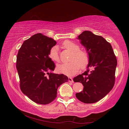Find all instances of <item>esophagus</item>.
<instances>
[{
    "mask_svg": "<svg viewBox=\"0 0 129 129\" xmlns=\"http://www.w3.org/2000/svg\"><path fill=\"white\" fill-rule=\"evenodd\" d=\"M69 81L71 82V83H73V80L72 77H69Z\"/></svg>",
    "mask_w": 129,
    "mask_h": 129,
    "instance_id": "1",
    "label": "esophagus"
}]
</instances>
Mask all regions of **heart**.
<instances>
[{
  "label": "heart",
  "instance_id": "obj_1",
  "mask_svg": "<svg viewBox=\"0 0 129 129\" xmlns=\"http://www.w3.org/2000/svg\"><path fill=\"white\" fill-rule=\"evenodd\" d=\"M62 46L67 50L72 51L69 62L59 64L56 67L57 72L67 76H72L75 74L79 70L85 69L89 64L90 57L87 52L80 49V46L77 44L72 41L66 40L62 43ZM49 57L53 61L59 62L60 56L58 48L54 46L49 51Z\"/></svg>",
  "mask_w": 129,
  "mask_h": 129
}]
</instances>
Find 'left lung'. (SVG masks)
I'll return each instance as SVG.
<instances>
[{"label":"left lung","instance_id":"left-lung-1","mask_svg":"<svg viewBox=\"0 0 129 129\" xmlns=\"http://www.w3.org/2000/svg\"><path fill=\"white\" fill-rule=\"evenodd\" d=\"M78 39L86 49L90 60L87 70L73 79L84 86L83 91L76 93V97L84 103H95L114 87L116 57L110 43L101 36L86 30L79 35Z\"/></svg>","mask_w":129,"mask_h":129}]
</instances>
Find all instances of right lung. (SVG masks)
Instances as JSON below:
<instances>
[{
  "label": "right lung",
  "mask_w": 129,
  "mask_h": 129,
  "mask_svg": "<svg viewBox=\"0 0 129 129\" xmlns=\"http://www.w3.org/2000/svg\"><path fill=\"white\" fill-rule=\"evenodd\" d=\"M56 44L52 38L36 34L24 41L16 56L21 91L33 101L42 105L55 100L58 87L69 80L64 74L49 73L55 68L49 54Z\"/></svg>",
  "instance_id": "right-lung-1"
}]
</instances>
